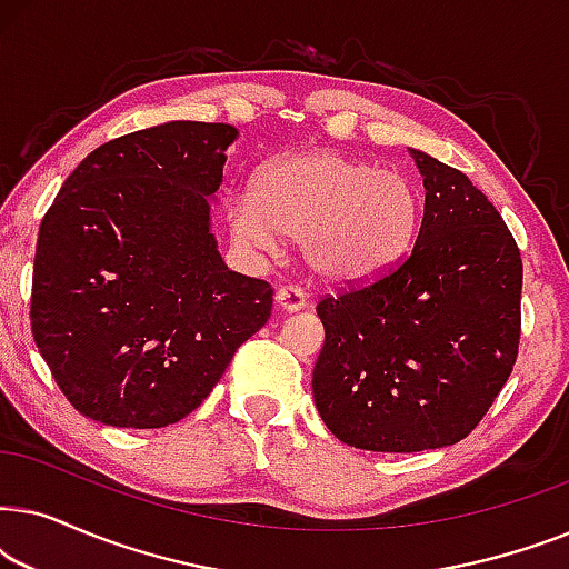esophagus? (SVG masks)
<instances>
[{"mask_svg":"<svg viewBox=\"0 0 569 569\" xmlns=\"http://www.w3.org/2000/svg\"><path fill=\"white\" fill-rule=\"evenodd\" d=\"M274 302H277L279 310H284V313H298V310L308 306L306 292H302L300 287H295V284L279 287L277 295H274Z\"/></svg>","mask_w":569,"mask_h":569,"instance_id":"esophagus-1","label":"esophagus"}]
</instances>
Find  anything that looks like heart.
<instances>
[{"label": "heart", "mask_w": 569, "mask_h": 569, "mask_svg": "<svg viewBox=\"0 0 569 569\" xmlns=\"http://www.w3.org/2000/svg\"><path fill=\"white\" fill-rule=\"evenodd\" d=\"M232 236L271 253L279 236L300 238L316 277L352 284L380 274L409 251L419 228V193L407 176L339 152H302L261 170L253 193L230 209Z\"/></svg>", "instance_id": "1"}]
</instances>
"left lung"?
<instances>
[{
    "mask_svg": "<svg viewBox=\"0 0 569 569\" xmlns=\"http://www.w3.org/2000/svg\"><path fill=\"white\" fill-rule=\"evenodd\" d=\"M409 152L425 183L411 253L316 306L318 415L333 438L376 453L463 440L502 391L520 339L523 263L508 224L461 170Z\"/></svg>",
    "mask_w": 569,
    "mask_h": 569,
    "instance_id": "1",
    "label": "left lung"
}]
</instances>
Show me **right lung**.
Wrapping results in <instances>:
<instances>
[{
  "label": "right lung",
  "mask_w": 569,
  "mask_h": 569,
  "mask_svg": "<svg viewBox=\"0 0 569 569\" xmlns=\"http://www.w3.org/2000/svg\"><path fill=\"white\" fill-rule=\"evenodd\" d=\"M230 123L168 121L90 152L38 230L30 326L61 393L111 427L176 425L271 316L212 232Z\"/></svg>",
  "instance_id": "add662e5"
}]
</instances>
